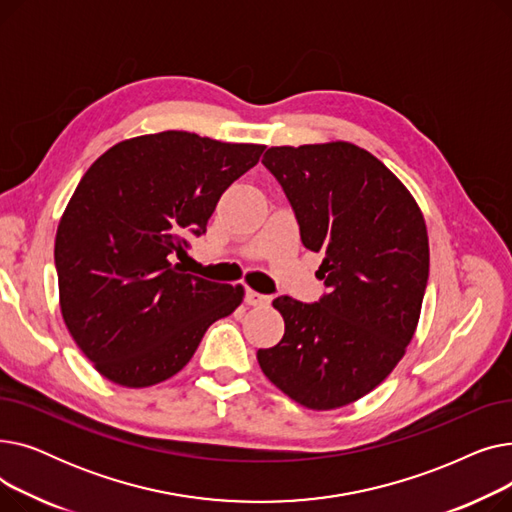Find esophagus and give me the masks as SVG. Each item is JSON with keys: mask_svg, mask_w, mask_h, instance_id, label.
I'll return each mask as SVG.
<instances>
[{"mask_svg": "<svg viewBox=\"0 0 512 512\" xmlns=\"http://www.w3.org/2000/svg\"><path fill=\"white\" fill-rule=\"evenodd\" d=\"M270 297H265V294H259V292H255V290H251V288H247V292H245V303L247 305H251V307H263V305H270Z\"/></svg>", "mask_w": 512, "mask_h": 512, "instance_id": "obj_1", "label": "esophagus"}]
</instances>
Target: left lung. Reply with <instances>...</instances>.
Wrapping results in <instances>:
<instances>
[{
	"label": "left lung",
	"instance_id": "1",
	"mask_svg": "<svg viewBox=\"0 0 512 512\" xmlns=\"http://www.w3.org/2000/svg\"><path fill=\"white\" fill-rule=\"evenodd\" d=\"M263 166L282 184L303 245L324 253L317 276L328 292L313 305L278 297L284 336L257 361L299 405L340 409L380 386L413 340L429 274L423 213L353 143L270 147Z\"/></svg>",
	"mask_w": 512,
	"mask_h": 512
}]
</instances>
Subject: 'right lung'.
<instances>
[{"label":"right lung","instance_id":"add662e5","mask_svg":"<svg viewBox=\"0 0 512 512\" xmlns=\"http://www.w3.org/2000/svg\"><path fill=\"white\" fill-rule=\"evenodd\" d=\"M263 149L166 130L114 145L80 178L53 255L64 324L103 378L126 388L172 378L242 303L240 284L184 274L172 259Z\"/></svg>","mask_w":512,"mask_h":512}]
</instances>
